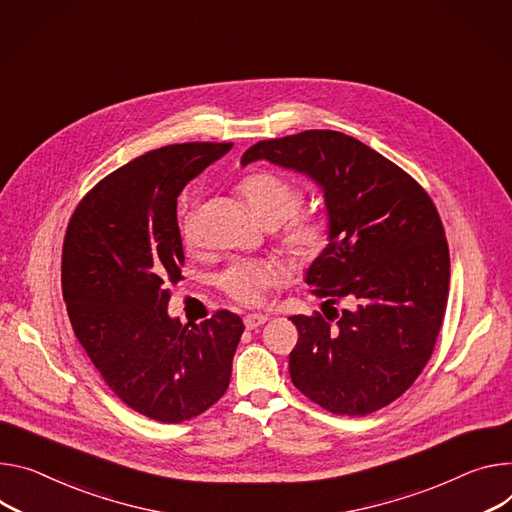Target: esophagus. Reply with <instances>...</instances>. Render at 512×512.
<instances>
[{
  "label": "esophagus",
  "mask_w": 512,
  "mask_h": 512,
  "mask_svg": "<svg viewBox=\"0 0 512 512\" xmlns=\"http://www.w3.org/2000/svg\"><path fill=\"white\" fill-rule=\"evenodd\" d=\"M265 322H267V316H265V314H247V316H245V327H247L249 331L259 329L261 324H265Z\"/></svg>",
  "instance_id": "obj_1"
}]
</instances>
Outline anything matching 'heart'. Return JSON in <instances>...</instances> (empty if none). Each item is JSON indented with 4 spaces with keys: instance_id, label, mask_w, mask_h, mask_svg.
Instances as JSON below:
<instances>
[{
    "instance_id": "obj_1",
    "label": "heart",
    "mask_w": 512,
    "mask_h": 512,
    "mask_svg": "<svg viewBox=\"0 0 512 512\" xmlns=\"http://www.w3.org/2000/svg\"><path fill=\"white\" fill-rule=\"evenodd\" d=\"M239 194L255 220L265 226H277L288 217L280 243L294 263L314 259L327 243V226L318 214H294L302 202L296 183L267 171L251 173L239 183ZM183 235H190V216L183 220ZM282 277V267L273 261L235 263L220 275V288L241 304L255 306L267 296Z\"/></svg>"
}]
</instances>
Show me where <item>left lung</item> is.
Wrapping results in <instances>:
<instances>
[{
    "label": "left lung",
    "mask_w": 512,
    "mask_h": 512,
    "mask_svg": "<svg viewBox=\"0 0 512 512\" xmlns=\"http://www.w3.org/2000/svg\"><path fill=\"white\" fill-rule=\"evenodd\" d=\"M255 161L314 181L329 220V245L304 280L331 314L290 316L294 386L335 414L380 410L421 374L441 329L449 249L437 208L400 167L337 130L261 141L241 165Z\"/></svg>",
    "instance_id": "1"
}]
</instances>
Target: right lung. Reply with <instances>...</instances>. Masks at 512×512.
Masks as SVG:
<instances>
[{"label":"right lung","mask_w":512,"mask_h":512,"mask_svg":"<svg viewBox=\"0 0 512 512\" xmlns=\"http://www.w3.org/2000/svg\"><path fill=\"white\" fill-rule=\"evenodd\" d=\"M230 143L169 145L110 173L71 216L61 282L73 331L106 384L153 421L183 423L228 388L245 331L228 310L200 324L167 314L181 280L177 196Z\"/></svg>","instance_id":"add662e5"}]
</instances>
